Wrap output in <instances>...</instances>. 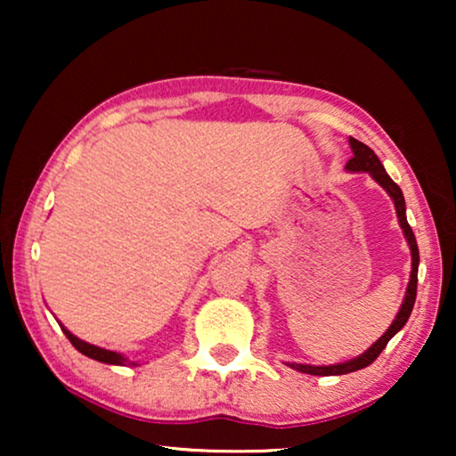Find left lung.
<instances>
[{"instance_id": "obj_1", "label": "left lung", "mask_w": 456, "mask_h": 456, "mask_svg": "<svg viewBox=\"0 0 456 456\" xmlns=\"http://www.w3.org/2000/svg\"><path fill=\"white\" fill-rule=\"evenodd\" d=\"M348 145H351L353 158L346 161L345 170L346 172H367L379 186H382L386 192H388L392 203H395L398 224H401L403 234H404V239H407V245H409V251H411V276H409L407 292H404L403 305H401V309H398L395 322H392L390 328L386 330V332L379 336V338L373 342V345L367 348V351L361 353L359 357L342 361V363H336V365L286 363L289 367H292V370H297L301 373H309V376H345V373L363 370V367L371 365L373 361L378 359V354L384 351L386 345H388L392 336H395L396 332H401V330L404 328V323H407L411 311H413L415 297H417V270H419V248H417L415 234H413V230H411L409 222H407V208H404V197H403L401 186H398L395 180H392L388 174H386L382 161L378 159V155L373 153L370 147L363 145V142L357 141V139H353V136L348 139Z\"/></svg>"}]
</instances>
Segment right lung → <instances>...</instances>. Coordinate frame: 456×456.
I'll use <instances>...</instances> for the list:
<instances>
[{
	"instance_id": "right-lung-1",
	"label": "right lung",
	"mask_w": 456,
	"mask_h": 456,
	"mask_svg": "<svg viewBox=\"0 0 456 456\" xmlns=\"http://www.w3.org/2000/svg\"><path fill=\"white\" fill-rule=\"evenodd\" d=\"M60 328H61V332L66 334V338L72 342V346L77 348L78 353H83L85 357H89V359H95V361H99V363H108V365H139V363H136V361H130V359L124 357L122 353L108 351V348L95 346V345H91V342H85V340H80L78 336H74V334L70 332V330L61 326V323H60Z\"/></svg>"
}]
</instances>
